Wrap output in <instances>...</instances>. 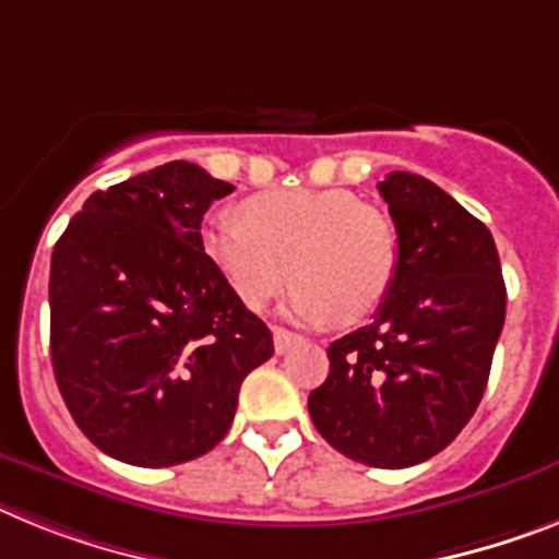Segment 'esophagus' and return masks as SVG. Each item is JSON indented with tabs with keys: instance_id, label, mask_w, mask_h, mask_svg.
Listing matches in <instances>:
<instances>
[{
	"instance_id": "esophagus-1",
	"label": "esophagus",
	"mask_w": 559,
	"mask_h": 559,
	"mask_svg": "<svg viewBox=\"0 0 559 559\" xmlns=\"http://www.w3.org/2000/svg\"><path fill=\"white\" fill-rule=\"evenodd\" d=\"M302 345V336L299 333H290L285 328H274V350L276 353H288L290 347Z\"/></svg>"
}]
</instances>
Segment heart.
Masks as SVG:
<instances>
[{
    "label": "heart",
    "instance_id": "1",
    "mask_svg": "<svg viewBox=\"0 0 559 559\" xmlns=\"http://www.w3.org/2000/svg\"><path fill=\"white\" fill-rule=\"evenodd\" d=\"M203 251L246 308H262L290 280L288 311L342 325L373 313L388 297L399 242L381 209L347 189H276L248 198L242 217L214 214Z\"/></svg>",
    "mask_w": 559,
    "mask_h": 559
}]
</instances>
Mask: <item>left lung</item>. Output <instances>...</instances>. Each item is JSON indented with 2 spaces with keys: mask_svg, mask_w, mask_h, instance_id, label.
<instances>
[{
  "mask_svg": "<svg viewBox=\"0 0 559 559\" xmlns=\"http://www.w3.org/2000/svg\"><path fill=\"white\" fill-rule=\"evenodd\" d=\"M379 192L399 234L393 285L370 325L328 347L331 373L308 409L333 450L404 469L450 447L475 416L507 285L489 228L441 186L390 171Z\"/></svg>",
  "mask_w": 559,
  "mask_h": 559,
  "instance_id": "obj_1",
  "label": "left lung"
}]
</instances>
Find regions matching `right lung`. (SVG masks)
I'll use <instances>...</instances> for the list:
<instances>
[{
  "label": "right lung",
  "mask_w": 559,
  "mask_h": 559,
  "mask_svg": "<svg viewBox=\"0 0 559 559\" xmlns=\"http://www.w3.org/2000/svg\"><path fill=\"white\" fill-rule=\"evenodd\" d=\"M231 192L171 160L90 194L52 248L56 384L81 432L123 464L214 450L242 379L274 356L265 322L203 251V214Z\"/></svg>",
  "instance_id": "obj_1"
}]
</instances>
